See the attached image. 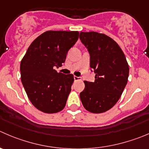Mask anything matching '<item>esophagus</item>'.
<instances>
[{
	"label": "esophagus",
	"instance_id": "34e87169",
	"mask_svg": "<svg viewBox=\"0 0 149 149\" xmlns=\"http://www.w3.org/2000/svg\"><path fill=\"white\" fill-rule=\"evenodd\" d=\"M74 80L75 81H77V80H79V79H80V77H78V76H74Z\"/></svg>",
	"mask_w": 149,
	"mask_h": 149
}]
</instances>
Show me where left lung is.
<instances>
[{
    "mask_svg": "<svg viewBox=\"0 0 149 149\" xmlns=\"http://www.w3.org/2000/svg\"><path fill=\"white\" fill-rule=\"evenodd\" d=\"M82 44L90 55V68L95 73L94 82L84 81L80 98L85 109L100 113L117 102L127 85L129 65L117 43L97 32H81Z\"/></svg>",
    "mask_w": 149,
    "mask_h": 149,
    "instance_id": "obj_1",
    "label": "left lung"
}]
</instances>
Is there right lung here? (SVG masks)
<instances>
[{
  "label": "right lung",
  "instance_id": "1",
  "mask_svg": "<svg viewBox=\"0 0 149 149\" xmlns=\"http://www.w3.org/2000/svg\"><path fill=\"white\" fill-rule=\"evenodd\" d=\"M78 31L49 30L32 42L20 63L21 81L33 105L47 113L65 106L74 81L73 74L57 73L68 50L79 38Z\"/></svg>",
  "mask_w": 149,
  "mask_h": 149
}]
</instances>
